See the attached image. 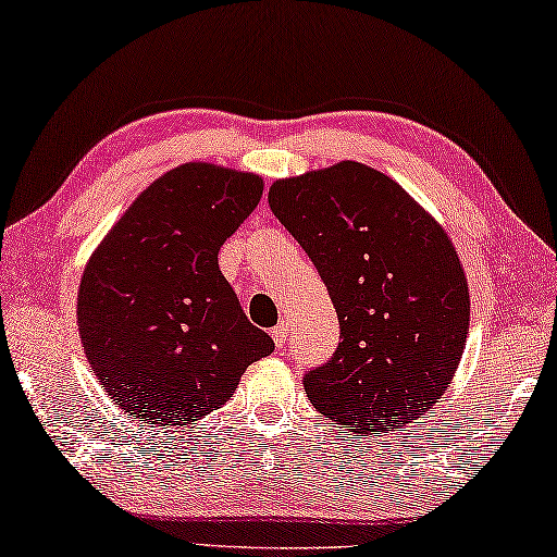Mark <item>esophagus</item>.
<instances>
[{
    "instance_id": "obj_1",
    "label": "esophagus",
    "mask_w": 557,
    "mask_h": 557,
    "mask_svg": "<svg viewBox=\"0 0 557 557\" xmlns=\"http://www.w3.org/2000/svg\"><path fill=\"white\" fill-rule=\"evenodd\" d=\"M287 338H289V323L282 321L280 326L272 329V341H275L277 348H282V346H285V343H287Z\"/></svg>"
}]
</instances>
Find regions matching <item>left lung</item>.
<instances>
[{
	"label": "left lung",
	"instance_id": "1",
	"mask_svg": "<svg viewBox=\"0 0 557 557\" xmlns=\"http://www.w3.org/2000/svg\"><path fill=\"white\" fill-rule=\"evenodd\" d=\"M270 209L307 250L341 321L309 401L352 433L421 419L450 387L470 289L450 236L407 189L356 160L275 180Z\"/></svg>",
	"mask_w": 557,
	"mask_h": 557
}]
</instances>
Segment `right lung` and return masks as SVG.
<instances>
[{
  "label": "right lung",
  "instance_id": "right-lung-1",
  "mask_svg": "<svg viewBox=\"0 0 557 557\" xmlns=\"http://www.w3.org/2000/svg\"><path fill=\"white\" fill-rule=\"evenodd\" d=\"M262 177L185 163L150 182L89 256L77 329L109 399L175 429L221 409L275 343L219 270L224 240L262 197Z\"/></svg>",
  "mask_w": 557,
  "mask_h": 557
}]
</instances>
